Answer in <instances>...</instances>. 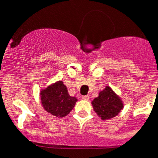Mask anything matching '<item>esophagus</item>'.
Returning <instances> with one entry per match:
<instances>
[{"mask_svg": "<svg viewBox=\"0 0 158 158\" xmlns=\"http://www.w3.org/2000/svg\"><path fill=\"white\" fill-rule=\"evenodd\" d=\"M82 99L89 100V95H84V96H82Z\"/></svg>", "mask_w": 158, "mask_h": 158, "instance_id": "34e87169", "label": "esophagus"}]
</instances>
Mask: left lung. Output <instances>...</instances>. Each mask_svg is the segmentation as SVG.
Listing matches in <instances>:
<instances>
[{"label":"left lung","instance_id":"8db88e82","mask_svg":"<svg viewBox=\"0 0 158 158\" xmlns=\"http://www.w3.org/2000/svg\"><path fill=\"white\" fill-rule=\"evenodd\" d=\"M94 111L102 119H108L116 116L123 107L121 99L109 86L99 93L98 97L92 102Z\"/></svg>","mask_w":158,"mask_h":158}]
</instances>
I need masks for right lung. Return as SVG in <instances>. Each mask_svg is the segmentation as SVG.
Here are the masks:
<instances>
[{"mask_svg":"<svg viewBox=\"0 0 158 158\" xmlns=\"http://www.w3.org/2000/svg\"><path fill=\"white\" fill-rule=\"evenodd\" d=\"M77 101L76 98L69 94L67 88L61 81L41 91V102L44 109L60 118L69 114Z\"/></svg>","mask_w":158,"mask_h":158,"instance_id":"obj_1","label":"right lung"}]
</instances>
